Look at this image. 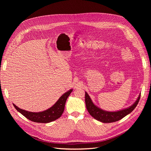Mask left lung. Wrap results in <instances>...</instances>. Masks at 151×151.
Masks as SVG:
<instances>
[{
	"label": "left lung",
	"instance_id": "left-lung-1",
	"mask_svg": "<svg viewBox=\"0 0 151 151\" xmlns=\"http://www.w3.org/2000/svg\"><path fill=\"white\" fill-rule=\"evenodd\" d=\"M85 95V104L89 114L96 120L103 123H111L118 121L126 115L130 114L137 105L140 98V93L136 101L130 106L127 108L116 111H106L96 106L92 101L90 96L87 92Z\"/></svg>",
	"mask_w": 151,
	"mask_h": 151
}]
</instances>
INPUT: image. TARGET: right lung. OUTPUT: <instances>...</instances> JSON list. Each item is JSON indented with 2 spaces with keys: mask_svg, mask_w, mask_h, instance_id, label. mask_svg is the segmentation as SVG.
<instances>
[{
  "mask_svg": "<svg viewBox=\"0 0 151 151\" xmlns=\"http://www.w3.org/2000/svg\"><path fill=\"white\" fill-rule=\"evenodd\" d=\"M73 89H70L65 93H64L56 101V103L49 109L39 112H32L24 109H21L12 103L15 108L24 116L28 119L39 123H48L54 121L59 118L64 112L65 103L68 97L69 96Z\"/></svg>",
  "mask_w": 151,
  "mask_h": 151,
  "instance_id": "1",
  "label": "right lung"
}]
</instances>
